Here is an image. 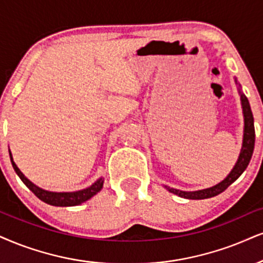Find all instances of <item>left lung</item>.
<instances>
[{"label":"left lung","instance_id":"1","mask_svg":"<svg viewBox=\"0 0 263 263\" xmlns=\"http://www.w3.org/2000/svg\"><path fill=\"white\" fill-rule=\"evenodd\" d=\"M241 97V106H242V113H244V140H242V147L240 156L238 158V162L235 163L234 168H233L231 173L224 180L217 185L209 187V189H203L199 191H180L173 187L166 186L168 191L176 194V195L184 197V199H191V200H201V199H209V197H213L222 191H224L227 187L231 185L232 183L238 179L241 176V173L246 170L249 162L251 160L252 152H254L255 147V125H254V117H252V112L250 108V103H249L248 97L240 91Z\"/></svg>","mask_w":263,"mask_h":263}]
</instances>
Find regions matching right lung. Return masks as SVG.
<instances>
[{
    "label": "right lung",
    "mask_w": 263,
    "mask_h": 263,
    "mask_svg": "<svg viewBox=\"0 0 263 263\" xmlns=\"http://www.w3.org/2000/svg\"><path fill=\"white\" fill-rule=\"evenodd\" d=\"M9 157H11V162H12V166L14 168L15 173L18 174V177L21 178L23 183L27 185L29 189H30L32 193L36 195L39 199L44 202L48 203V205H52V206H77L83 203L84 201L89 200L90 197H92L93 195H96L100 190L102 189L103 185V180L102 178H100L99 180L95 181L91 186L86 187L84 190H79V191H74V193H52V191H47L41 189L32 184L30 180L28 179L24 174L19 171V168L17 167V164L14 163L12 158V154L9 152Z\"/></svg>",
    "instance_id": "obj_1"
}]
</instances>
